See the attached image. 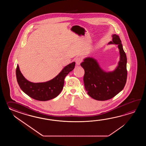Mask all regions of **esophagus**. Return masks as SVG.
Segmentation results:
<instances>
[{"label":"esophagus","mask_w":146,"mask_h":146,"mask_svg":"<svg viewBox=\"0 0 146 146\" xmlns=\"http://www.w3.org/2000/svg\"><path fill=\"white\" fill-rule=\"evenodd\" d=\"M75 62L77 65H79L82 62V58L80 57H77L76 58V59H75Z\"/></svg>","instance_id":"34e87169"}]
</instances>
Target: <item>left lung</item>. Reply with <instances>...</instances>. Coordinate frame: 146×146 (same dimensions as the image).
<instances>
[{
  "label": "left lung",
  "mask_w": 146,
  "mask_h": 146,
  "mask_svg": "<svg viewBox=\"0 0 146 146\" xmlns=\"http://www.w3.org/2000/svg\"><path fill=\"white\" fill-rule=\"evenodd\" d=\"M108 44L117 45L120 58L118 65L112 72H106L100 66L96 59L87 57L81 66L84 70L85 89L89 96L98 101L111 99L124 89L127 80V57L119 37L112 35Z\"/></svg>",
  "instance_id": "obj_1"
}]
</instances>
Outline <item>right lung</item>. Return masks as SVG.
<instances>
[{"instance_id":"right-lung-1","label":"right lung","mask_w":146,"mask_h":146,"mask_svg":"<svg viewBox=\"0 0 146 146\" xmlns=\"http://www.w3.org/2000/svg\"><path fill=\"white\" fill-rule=\"evenodd\" d=\"M75 62H72L62 69L59 74L53 79L45 82L33 83L28 81L20 72L19 65L16 69V77L19 87L28 96L33 99L45 101L53 99L61 92L66 76L74 68Z\"/></svg>"}]
</instances>
